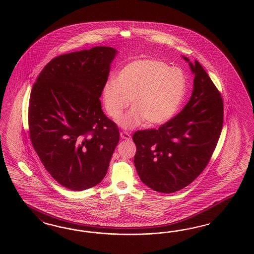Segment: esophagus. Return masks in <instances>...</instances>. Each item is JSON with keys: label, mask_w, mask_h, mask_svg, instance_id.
I'll return each mask as SVG.
<instances>
[{"label": "esophagus", "mask_w": 254, "mask_h": 254, "mask_svg": "<svg viewBox=\"0 0 254 254\" xmlns=\"http://www.w3.org/2000/svg\"><path fill=\"white\" fill-rule=\"evenodd\" d=\"M120 137H121V138H123V139H127V140H128V139H130L131 136L127 133V132H121L120 133Z\"/></svg>", "instance_id": "1"}]
</instances>
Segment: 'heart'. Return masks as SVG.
I'll return each instance as SVG.
<instances>
[{
	"mask_svg": "<svg viewBox=\"0 0 254 254\" xmlns=\"http://www.w3.org/2000/svg\"><path fill=\"white\" fill-rule=\"evenodd\" d=\"M186 93V78L182 69L157 60H138L125 65L102 89V102L108 116L117 119L126 129L142 122L154 127L168 122L177 113Z\"/></svg>",
	"mask_w": 254,
	"mask_h": 254,
	"instance_id": "1",
	"label": "heart"
}]
</instances>
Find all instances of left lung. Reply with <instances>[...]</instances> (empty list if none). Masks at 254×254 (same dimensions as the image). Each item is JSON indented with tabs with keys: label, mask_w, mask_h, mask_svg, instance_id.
I'll return each instance as SVG.
<instances>
[{
	"label": "left lung",
	"mask_w": 254,
	"mask_h": 254,
	"mask_svg": "<svg viewBox=\"0 0 254 254\" xmlns=\"http://www.w3.org/2000/svg\"><path fill=\"white\" fill-rule=\"evenodd\" d=\"M194 79L185 108L155 129L136 131L134 165L141 182L156 192H177L207 167L223 123L221 93L199 62H189Z\"/></svg>",
	"instance_id": "1"
}]
</instances>
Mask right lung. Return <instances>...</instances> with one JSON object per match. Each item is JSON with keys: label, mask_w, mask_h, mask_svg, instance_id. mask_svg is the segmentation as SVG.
<instances>
[{"label": "right lung", "mask_w": 254, "mask_h": 254, "mask_svg": "<svg viewBox=\"0 0 254 254\" xmlns=\"http://www.w3.org/2000/svg\"><path fill=\"white\" fill-rule=\"evenodd\" d=\"M115 48L96 46L48 62L32 86L29 130L32 146L62 186L83 191L100 184L119 141L101 110Z\"/></svg>", "instance_id": "add662e5"}]
</instances>
